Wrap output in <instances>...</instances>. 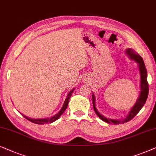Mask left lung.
Wrapping results in <instances>:
<instances>
[{
    "label": "left lung",
    "mask_w": 156,
    "mask_h": 156,
    "mask_svg": "<svg viewBox=\"0 0 156 156\" xmlns=\"http://www.w3.org/2000/svg\"><path fill=\"white\" fill-rule=\"evenodd\" d=\"M125 53L129 58L133 60L135 62L137 63L138 67H139V71L140 73V88H141V91L139 93V95L136 101L135 104L133 106L131 107L130 111L129 112L128 115H127L125 118H123L121 119H110V118H107L100 114L99 112L98 111L97 108L95 106V97L94 93L92 94V100H93V108L95 110L96 115L100 117L102 121H104L109 124L113 123L114 124H124L125 122H127L132 119L136 115L139 113V112L141 110L142 107H144L145 103L146 102L147 98H148V83L147 81V71L145 66L144 62L142 57L139 55V54L136 53L134 50L131 49V48H128L126 49Z\"/></svg>",
    "instance_id": "left-lung-1"
}]
</instances>
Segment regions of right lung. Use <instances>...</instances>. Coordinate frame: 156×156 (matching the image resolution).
I'll use <instances>...</instances> for the list:
<instances>
[{
  "instance_id": "add662e5",
  "label": "right lung",
  "mask_w": 156,
  "mask_h": 156,
  "mask_svg": "<svg viewBox=\"0 0 156 156\" xmlns=\"http://www.w3.org/2000/svg\"><path fill=\"white\" fill-rule=\"evenodd\" d=\"M75 90V88L72 89L71 91L69 92V93H68V95L66 96V100L64 101V102H63V105L62 107H61V109L59 110V112L57 114H56L55 115H54L53 117H49V118H40V119H33V118H30L29 117H27V116L23 115V114H21L25 118V119H27V120H29V121L32 122L34 123V124H51V123L55 122L56 120H57L58 119L59 117H61V115H62V114L64 112V111L67 108V106H68V104H69V100H70V98L71 97L72 94H73V91Z\"/></svg>"
}]
</instances>
